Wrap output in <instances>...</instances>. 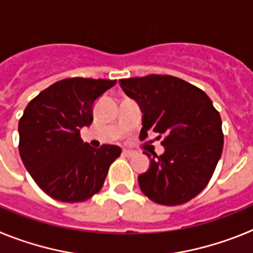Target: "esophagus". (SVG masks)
<instances>
[{
    "label": "esophagus",
    "instance_id": "esophagus-1",
    "mask_svg": "<svg viewBox=\"0 0 253 253\" xmlns=\"http://www.w3.org/2000/svg\"><path fill=\"white\" fill-rule=\"evenodd\" d=\"M123 154H124L125 157H131V156L135 154V152L130 151V149H123Z\"/></svg>",
    "mask_w": 253,
    "mask_h": 253
}]
</instances>
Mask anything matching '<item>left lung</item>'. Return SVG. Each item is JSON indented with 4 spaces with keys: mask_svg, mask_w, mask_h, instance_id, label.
Masks as SVG:
<instances>
[{
    "mask_svg": "<svg viewBox=\"0 0 253 253\" xmlns=\"http://www.w3.org/2000/svg\"><path fill=\"white\" fill-rule=\"evenodd\" d=\"M143 113L140 138L158 134L165 153L144 152L148 171L138 176L142 193L161 205H180L202 193L223 151L222 119L209 96L194 84L169 75L119 80Z\"/></svg>",
    "mask_w": 253,
    "mask_h": 253,
    "instance_id": "8db88e82",
    "label": "left lung"
}]
</instances>
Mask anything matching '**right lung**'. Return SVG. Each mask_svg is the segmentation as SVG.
Returning <instances> with one entry per match:
<instances>
[{
	"label": "right lung",
	"instance_id": "1",
	"mask_svg": "<svg viewBox=\"0 0 253 253\" xmlns=\"http://www.w3.org/2000/svg\"><path fill=\"white\" fill-rule=\"evenodd\" d=\"M116 80L66 78L45 88L25 107L19 122V152L38 186L63 203L86 202L101 190L122 149L92 148L80 137L93 120L92 107Z\"/></svg>",
	"mask_w": 253,
	"mask_h": 253
}]
</instances>
